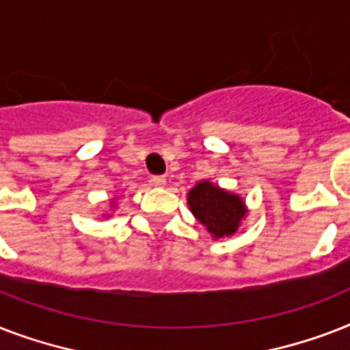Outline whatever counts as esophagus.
<instances>
[{"label": "esophagus", "mask_w": 350, "mask_h": 350, "mask_svg": "<svg viewBox=\"0 0 350 350\" xmlns=\"http://www.w3.org/2000/svg\"><path fill=\"white\" fill-rule=\"evenodd\" d=\"M150 181H152V185L154 187H163L165 185V176H152V178H150Z\"/></svg>", "instance_id": "34e87169"}]
</instances>
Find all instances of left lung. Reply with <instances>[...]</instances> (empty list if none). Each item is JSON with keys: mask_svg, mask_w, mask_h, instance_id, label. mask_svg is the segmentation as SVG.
<instances>
[{"mask_svg": "<svg viewBox=\"0 0 350 350\" xmlns=\"http://www.w3.org/2000/svg\"><path fill=\"white\" fill-rule=\"evenodd\" d=\"M189 207L192 214L205 225L214 238H225L238 230L239 221L245 216L241 198L229 194L224 189L202 181L189 192Z\"/></svg>", "mask_w": 350, "mask_h": 350, "instance_id": "1", "label": "left lung"}]
</instances>
